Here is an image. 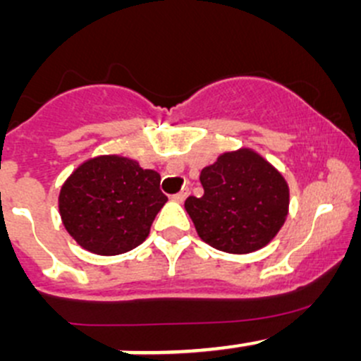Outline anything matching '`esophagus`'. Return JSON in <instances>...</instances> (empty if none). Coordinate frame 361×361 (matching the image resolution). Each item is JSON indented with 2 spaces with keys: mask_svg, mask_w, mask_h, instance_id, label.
Here are the masks:
<instances>
[{
  "mask_svg": "<svg viewBox=\"0 0 361 361\" xmlns=\"http://www.w3.org/2000/svg\"><path fill=\"white\" fill-rule=\"evenodd\" d=\"M188 194H190V192H188V188H185V190H181V192H178V194H174L173 197V201H176V202H183L185 199L188 197Z\"/></svg>",
  "mask_w": 361,
  "mask_h": 361,
  "instance_id": "34e87169",
  "label": "esophagus"
}]
</instances>
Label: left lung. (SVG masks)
Masks as SVG:
<instances>
[{
    "instance_id": "1",
    "label": "left lung",
    "mask_w": 361,
    "mask_h": 361,
    "mask_svg": "<svg viewBox=\"0 0 361 361\" xmlns=\"http://www.w3.org/2000/svg\"><path fill=\"white\" fill-rule=\"evenodd\" d=\"M202 197L185 201L199 238L227 253H251L274 239L288 214L281 173L253 150L231 152L201 173Z\"/></svg>"
}]
</instances>
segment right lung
<instances>
[{"label":"right lung","mask_w":361,"mask_h":361,"mask_svg":"<svg viewBox=\"0 0 361 361\" xmlns=\"http://www.w3.org/2000/svg\"><path fill=\"white\" fill-rule=\"evenodd\" d=\"M167 197L157 171L136 160L101 155L83 162L59 194L63 224L82 248L120 255L140 246Z\"/></svg>","instance_id":"add662e5"}]
</instances>
